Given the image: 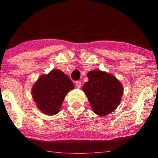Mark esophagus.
Instances as JSON below:
<instances>
[{
	"instance_id": "1",
	"label": "esophagus",
	"mask_w": 158,
	"mask_h": 158,
	"mask_svg": "<svg viewBox=\"0 0 158 158\" xmlns=\"http://www.w3.org/2000/svg\"><path fill=\"white\" fill-rule=\"evenodd\" d=\"M75 84H76V86L77 88H80V87H81V82L80 81H77L75 82Z\"/></svg>"
}]
</instances>
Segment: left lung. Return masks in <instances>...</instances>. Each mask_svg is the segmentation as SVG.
I'll use <instances>...</instances> for the list:
<instances>
[{
  "label": "left lung",
  "mask_w": 158,
  "mask_h": 158,
  "mask_svg": "<svg viewBox=\"0 0 158 158\" xmlns=\"http://www.w3.org/2000/svg\"><path fill=\"white\" fill-rule=\"evenodd\" d=\"M89 81L83 85L93 111L106 116L115 110L121 102L123 88L116 77L100 70L90 71Z\"/></svg>",
  "instance_id": "obj_1"
}]
</instances>
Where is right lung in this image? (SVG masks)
Instances as JSON below:
<instances>
[{"label": "right lung", "instance_id": "obj_1", "mask_svg": "<svg viewBox=\"0 0 158 158\" xmlns=\"http://www.w3.org/2000/svg\"><path fill=\"white\" fill-rule=\"evenodd\" d=\"M74 87L66 74L54 69L40 77L33 86L32 94L40 110L45 114L54 115L59 111L67 93Z\"/></svg>", "mask_w": 158, "mask_h": 158}]
</instances>
